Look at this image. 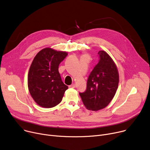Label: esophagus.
I'll return each instance as SVG.
<instances>
[{"label":"esophagus","instance_id":"34e87169","mask_svg":"<svg viewBox=\"0 0 150 150\" xmlns=\"http://www.w3.org/2000/svg\"><path fill=\"white\" fill-rule=\"evenodd\" d=\"M75 84H72L70 85L69 86V87H70V88H75Z\"/></svg>","mask_w":150,"mask_h":150}]
</instances>
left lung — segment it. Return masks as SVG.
<instances>
[{"label":"left lung","mask_w":150,"mask_h":150,"mask_svg":"<svg viewBox=\"0 0 150 150\" xmlns=\"http://www.w3.org/2000/svg\"><path fill=\"white\" fill-rule=\"evenodd\" d=\"M98 54L99 62L88 76L86 91L79 93L85 107L93 111L103 109L109 104L119 84L118 71L112 58L104 51Z\"/></svg>","instance_id":"8db88e82"}]
</instances>
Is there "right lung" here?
I'll return each mask as SVG.
<instances>
[{"mask_svg": "<svg viewBox=\"0 0 150 150\" xmlns=\"http://www.w3.org/2000/svg\"><path fill=\"white\" fill-rule=\"evenodd\" d=\"M67 55L66 52L47 47L34 57L28 72V86L38 105L52 108L61 103L68 87L62 80L58 66Z\"/></svg>", "mask_w": 150, "mask_h": 150, "instance_id": "1", "label": "right lung"}]
</instances>
